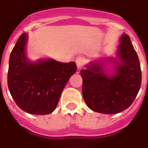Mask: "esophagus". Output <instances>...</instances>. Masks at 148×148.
I'll return each instance as SVG.
<instances>
[{
	"mask_svg": "<svg viewBox=\"0 0 148 148\" xmlns=\"http://www.w3.org/2000/svg\"><path fill=\"white\" fill-rule=\"evenodd\" d=\"M75 62H76L77 68H78V69H81V67H83L84 64V63H85V58H84V57H81V56H79V57H77V58H76Z\"/></svg>",
	"mask_w": 148,
	"mask_h": 148,
	"instance_id": "obj_1",
	"label": "esophagus"
}]
</instances>
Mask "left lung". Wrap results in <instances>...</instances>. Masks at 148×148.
Segmentation results:
<instances>
[{
	"instance_id": "1",
	"label": "left lung",
	"mask_w": 148,
	"mask_h": 148,
	"mask_svg": "<svg viewBox=\"0 0 148 148\" xmlns=\"http://www.w3.org/2000/svg\"><path fill=\"white\" fill-rule=\"evenodd\" d=\"M112 74L103 71L101 62H91L81 70L82 95L88 108L95 112L114 114L126 110L133 103L141 85L139 58L124 34L120 39Z\"/></svg>"
}]
</instances>
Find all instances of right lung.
<instances>
[{"label": "right lung", "instance_id": "right-lung-1", "mask_svg": "<svg viewBox=\"0 0 148 148\" xmlns=\"http://www.w3.org/2000/svg\"><path fill=\"white\" fill-rule=\"evenodd\" d=\"M27 40V34H22L10 53L8 88L21 110L31 114H48L54 110L63 89L76 72V64L53 59L31 62L25 53Z\"/></svg>", "mask_w": 148, "mask_h": 148}]
</instances>
